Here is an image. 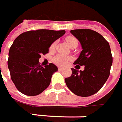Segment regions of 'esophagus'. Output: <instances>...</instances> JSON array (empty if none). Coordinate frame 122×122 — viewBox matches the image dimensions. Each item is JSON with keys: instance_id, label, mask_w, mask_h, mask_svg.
Segmentation results:
<instances>
[{"instance_id": "obj_1", "label": "esophagus", "mask_w": 122, "mask_h": 122, "mask_svg": "<svg viewBox=\"0 0 122 122\" xmlns=\"http://www.w3.org/2000/svg\"><path fill=\"white\" fill-rule=\"evenodd\" d=\"M58 71H62V70H63V68H62V67H58Z\"/></svg>"}]
</instances>
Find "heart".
Listing matches in <instances>:
<instances>
[{"instance_id":"1","label":"heart","mask_w":122,"mask_h":122,"mask_svg":"<svg viewBox=\"0 0 122 122\" xmlns=\"http://www.w3.org/2000/svg\"><path fill=\"white\" fill-rule=\"evenodd\" d=\"M66 41L67 42L68 45L71 46V47L75 46V45H78L77 39L73 36H66ZM55 46H56V42H54L51 45L50 49H54L55 48ZM71 60V57L69 56H65L63 54H58L53 58V62L58 66H64L68 63V61H70Z\"/></svg>"}]
</instances>
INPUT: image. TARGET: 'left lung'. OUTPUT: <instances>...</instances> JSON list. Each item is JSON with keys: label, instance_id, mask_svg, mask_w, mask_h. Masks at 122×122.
I'll return each instance as SVG.
<instances>
[{"label": "left lung", "instance_id": "left-lung-1", "mask_svg": "<svg viewBox=\"0 0 122 122\" xmlns=\"http://www.w3.org/2000/svg\"><path fill=\"white\" fill-rule=\"evenodd\" d=\"M81 45V54L71 68L72 75L65 79L68 88L79 96L87 97L96 94L105 83L110 75L113 57L109 43L96 31L90 29L71 30ZM79 65L85 66L78 71Z\"/></svg>", "mask_w": 122, "mask_h": 122}]
</instances>
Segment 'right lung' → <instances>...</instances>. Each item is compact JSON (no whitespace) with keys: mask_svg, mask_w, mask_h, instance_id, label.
I'll return each instance as SVG.
<instances>
[{"mask_svg":"<svg viewBox=\"0 0 122 122\" xmlns=\"http://www.w3.org/2000/svg\"><path fill=\"white\" fill-rule=\"evenodd\" d=\"M65 34V30L41 29L18 36L10 47L8 68L16 88L27 96L40 94L49 86L51 76L58 71L52 63L43 66L39 60L49 47Z\"/></svg>","mask_w":122,"mask_h":122,"instance_id":"obj_1","label":"right lung"}]
</instances>
